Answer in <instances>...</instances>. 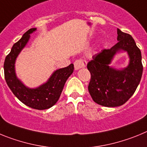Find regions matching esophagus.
Masks as SVG:
<instances>
[{
    "instance_id": "obj_1",
    "label": "esophagus",
    "mask_w": 147,
    "mask_h": 147,
    "mask_svg": "<svg viewBox=\"0 0 147 147\" xmlns=\"http://www.w3.org/2000/svg\"><path fill=\"white\" fill-rule=\"evenodd\" d=\"M87 65V62L83 59H77L74 62V68L76 71L80 70V68L86 67Z\"/></svg>"
}]
</instances>
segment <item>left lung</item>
Here are the masks:
<instances>
[{
  "instance_id": "obj_1",
  "label": "left lung",
  "mask_w": 147,
  "mask_h": 147,
  "mask_svg": "<svg viewBox=\"0 0 147 147\" xmlns=\"http://www.w3.org/2000/svg\"><path fill=\"white\" fill-rule=\"evenodd\" d=\"M119 42L110 49L93 56L87 65L91 78L88 90L96 103L105 107H118L132 96L139 85L143 73L141 51L132 36L117 29ZM125 51L129 57L127 67L110 66L116 53Z\"/></svg>"
}]
</instances>
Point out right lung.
I'll list each match as a JSON object with an SVG mask.
<instances>
[{
    "instance_id": "add662e5",
    "label": "right lung",
    "mask_w": 147,
    "mask_h": 147,
    "mask_svg": "<svg viewBox=\"0 0 147 147\" xmlns=\"http://www.w3.org/2000/svg\"><path fill=\"white\" fill-rule=\"evenodd\" d=\"M33 28L27 31L19 41L13 45L5 59L3 69L8 86L22 103L36 110H45L54 106L59 98L65 82L74 72V65L54 71L47 82L37 88L26 86L19 80L15 71V62L18 55L29 41L30 34L36 32Z\"/></svg>"
}]
</instances>
